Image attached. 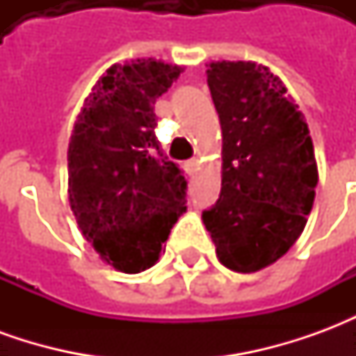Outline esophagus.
<instances>
[{"instance_id":"34e87169","label":"esophagus","mask_w":356,"mask_h":356,"mask_svg":"<svg viewBox=\"0 0 356 356\" xmlns=\"http://www.w3.org/2000/svg\"><path fill=\"white\" fill-rule=\"evenodd\" d=\"M196 168H198V160H188V162H186V170L188 171H194Z\"/></svg>"}]
</instances>
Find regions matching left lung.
Masks as SVG:
<instances>
[{
  "mask_svg": "<svg viewBox=\"0 0 356 356\" xmlns=\"http://www.w3.org/2000/svg\"><path fill=\"white\" fill-rule=\"evenodd\" d=\"M206 66L223 163L221 196L202 221L225 267L255 273L280 259L305 229L318 183L313 139L268 66L254 60Z\"/></svg>",
  "mask_w": 356,
  "mask_h": 356,
  "instance_id": "obj_1",
  "label": "left lung"
}]
</instances>
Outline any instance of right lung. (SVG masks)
<instances>
[{"mask_svg": "<svg viewBox=\"0 0 356 356\" xmlns=\"http://www.w3.org/2000/svg\"><path fill=\"white\" fill-rule=\"evenodd\" d=\"M185 66L112 65L97 80L68 143V202L102 261L125 275L156 265L186 211V181L160 152L154 104Z\"/></svg>", "mask_w": 356, "mask_h": 356, "instance_id": "1", "label": "right lung"}]
</instances>
